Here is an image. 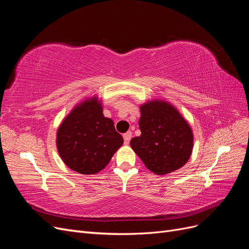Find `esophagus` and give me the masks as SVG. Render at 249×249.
Listing matches in <instances>:
<instances>
[{
	"label": "esophagus",
	"mask_w": 249,
	"mask_h": 249,
	"mask_svg": "<svg viewBox=\"0 0 249 249\" xmlns=\"http://www.w3.org/2000/svg\"><path fill=\"white\" fill-rule=\"evenodd\" d=\"M132 138V132H126L124 134V144H129L130 140Z\"/></svg>",
	"instance_id": "1"
}]
</instances>
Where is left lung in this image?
Returning a JSON list of instances; mask_svg holds the SVG:
<instances>
[{
	"label": "left lung",
	"instance_id": "8db88e82",
	"mask_svg": "<svg viewBox=\"0 0 249 249\" xmlns=\"http://www.w3.org/2000/svg\"><path fill=\"white\" fill-rule=\"evenodd\" d=\"M141 135L131 147L147 169L164 176L183 167L193 150L190 124L170 103L152 100L140 105Z\"/></svg>",
	"mask_w": 249,
	"mask_h": 249
}]
</instances>
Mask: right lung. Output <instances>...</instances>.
I'll use <instances>...</instances> for the list:
<instances>
[{"instance_id": "add662e5", "label": "right lung", "mask_w": 249, "mask_h": 249, "mask_svg": "<svg viewBox=\"0 0 249 249\" xmlns=\"http://www.w3.org/2000/svg\"><path fill=\"white\" fill-rule=\"evenodd\" d=\"M124 139L113 120L103 114L96 95L87 97L72 108L59 125L56 145L60 158L71 170L95 175L109 164Z\"/></svg>"}]
</instances>
